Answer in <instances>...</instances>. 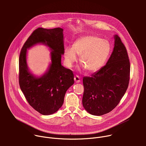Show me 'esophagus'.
Listing matches in <instances>:
<instances>
[{
    "label": "esophagus",
    "mask_w": 146,
    "mask_h": 146,
    "mask_svg": "<svg viewBox=\"0 0 146 146\" xmlns=\"http://www.w3.org/2000/svg\"><path fill=\"white\" fill-rule=\"evenodd\" d=\"M74 80L75 81V82L76 83H78L80 82V77L78 76H76L74 77Z\"/></svg>",
    "instance_id": "34e87169"
}]
</instances>
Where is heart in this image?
I'll use <instances>...</instances> for the list:
<instances>
[{
    "mask_svg": "<svg viewBox=\"0 0 146 146\" xmlns=\"http://www.w3.org/2000/svg\"><path fill=\"white\" fill-rule=\"evenodd\" d=\"M111 50L109 41L95 36H86L77 39L73 47H66L64 59L66 65L72 68L80 56L81 66L88 72L99 70L105 64Z\"/></svg>",
    "mask_w": 146,
    "mask_h": 146,
    "instance_id": "1",
    "label": "heart"
}]
</instances>
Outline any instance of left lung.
<instances>
[{
    "label": "left lung",
    "instance_id": "left-lung-1",
    "mask_svg": "<svg viewBox=\"0 0 146 146\" xmlns=\"http://www.w3.org/2000/svg\"><path fill=\"white\" fill-rule=\"evenodd\" d=\"M114 38V47L106 65L91 77H83L82 105L94 115L113 110L128 87L130 62L127 49L118 35Z\"/></svg>",
    "mask_w": 146,
    "mask_h": 146
}]
</instances>
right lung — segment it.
<instances>
[{
  "label": "right lung",
  "instance_id": "1",
  "mask_svg": "<svg viewBox=\"0 0 146 146\" xmlns=\"http://www.w3.org/2000/svg\"><path fill=\"white\" fill-rule=\"evenodd\" d=\"M64 29L38 28L24 44L19 58V84L29 105L43 115H51L62 106L67 90L74 84L72 71L61 65L64 54ZM42 44L51 51V60L46 72L41 76L31 72L27 65V50Z\"/></svg>",
  "mask_w": 146,
  "mask_h": 146
}]
</instances>
